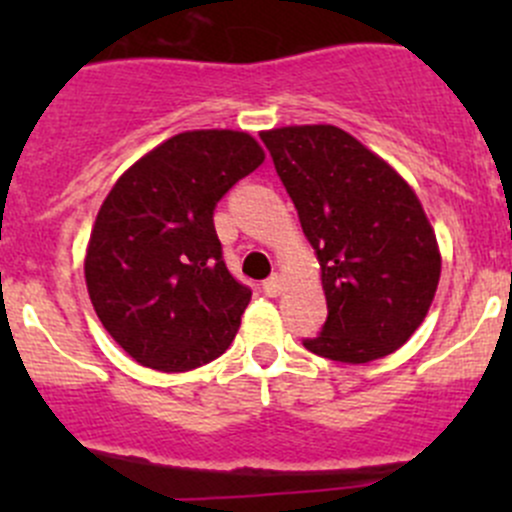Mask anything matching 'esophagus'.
Here are the masks:
<instances>
[{
	"label": "esophagus",
	"instance_id": "obj_1",
	"mask_svg": "<svg viewBox=\"0 0 512 512\" xmlns=\"http://www.w3.org/2000/svg\"><path fill=\"white\" fill-rule=\"evenodd\" d=\"M282 287H285V282H282L280 275H272L270 280H265V285H262V289H265L267 297H280Z\"/></svg>",
	"mask_w": 512,
	"mask_h": 512
}]
</instances>
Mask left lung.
<instances>
[{
  "instance_id": "obj_1",
  "label": "left lung",
  "mask_w": 512,
  "mask_h": 512,
  "mask_svg": "<svg viewBox=\"0 0 512 512\" xmlns=\"http://www.w3.org/2000/svg\"><path fill=\"white\" fill-rule=\"evenodd\" d=\"M314 247L327 322L304 347L366 364L404 347L441 280V250L409 183L352 133L329 123L262 131Z\"/></svg>"
}]
</instances>
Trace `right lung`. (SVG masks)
<instances>
[{
	"label": "right lung",
	"mask_w": 512,
	"mask_h": 512,
	"mask_svg": "<svg viewBox=\"0 0 512 512\" xmlns=\"http://www.w3.org/2000/svg\"><path fill=\"white\" fill-rule=\"evenodd\" d=\"M262 160L245 131H185L138 158L106 195L86 245V289L138 364L180 374L232 344L252 292L227 272L213 210Z\"/></svg>",
	"instance_id": "1"
}]
</instances>
